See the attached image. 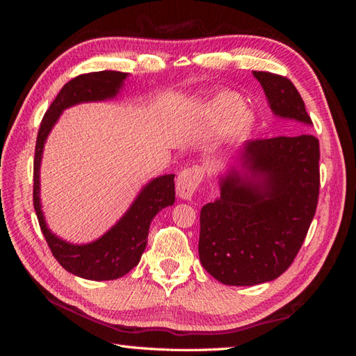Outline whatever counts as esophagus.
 <instances>
[{
    "mask_svg": "<svg viewBox=\"0 0 356 356\" xmlns=\"http://www.w3.org/2000/svg\"><path fill=\"white\" fill-rule=\"evenodd\" d=\"M203 179V170L200 166H193L179 172L176 179V193L180 199L188 200L193 197L194 191L197 190Z\"/></svg>",
    "mask_w": 356,
    "mask_h": 356,
    "instance_id": "1",
    "label": "esophagus"
}]
</instances>
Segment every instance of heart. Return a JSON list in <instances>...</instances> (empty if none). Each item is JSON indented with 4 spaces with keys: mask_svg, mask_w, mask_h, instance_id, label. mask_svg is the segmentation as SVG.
I'll return each instance as SVG.
<instances>
[{
    "mask_svg": "<svg viewBox=\"0 0 356 356\" xmlns=\"http://www.w3.org/2000/svg\"><path fill=\"white\" fill-rule=\"evenodd\" d=\"M243 105L241 97L236 93L223 92L216 95L207 105L205 113L211 122L218 124L231 115L226 122V136L229 139H238L245 136L254 124V118L249 111L240 108Z\"/></svg>",
    "mask_w": 356,
    "mask_h": 356,
    "instance_id": "heart-1",
    "label": "heart"
}]
</instances>
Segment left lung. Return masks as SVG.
<instances>
[{"instance_id":"obj_1","label":"left lung","mask_w":356,"mask_h":356,"mask_svg":"<svg viewBox=\"0 0 356 356\" xmlns=\"http://www.w3.org/2000/svg\"><path fill=\"white\" fill-rule=\"evenodd\" d=\"M275 116L297 130L312 125L292 82L252 72ZM320 143L300 133L245 143L240 168L220 177V197L200 211L202 266L228 286L272 282L291 266L315 216Z\"/></svg>"}]
</instances>
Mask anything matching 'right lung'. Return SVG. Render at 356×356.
<instances>
[{"label":"right lung","mask_w":356,"mask_h":356,"mask_svg":"<svg viewBox=\"0 0 356 356\" xmlns=\"http://www.w3.org/2000/svg\"><path fill=\"white\" fill-rule=\"evenodd\" d=\"M128 74L122 72H93L79 74L61 88L55 101L41 120L38 131L33 161V207L38 222L53 257L70 274L86 280H116L138 266L145 251L151 220L159 211L174 203V174L156 177L142 188L138 197L122 218L104 234L87 245H73L61 240L47 228L40 200V165L45 139L61 113L81 102L107 101L116 97Z\"/></svg>","instance_id":"obj_1"}]
</instances>
